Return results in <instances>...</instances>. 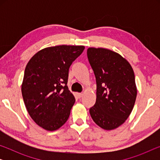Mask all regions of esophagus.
I'll return each mask as SVG.
<instances>
[{
    "instance_id": "esophagus-1",
    "label": "esophagus",
    "mask_w": 160,
    "mask_h": 160,
    "mask_svg": "<svg viewBox=\"0 0 160 160\" xmlns=\"http://www.w3.org/2000/svg\"><path fill=\"white\" fill-rule=\"evenodd\" d=\"M77 96L78 98H81L82 97V93H77Z\"/></svg>"
}]
</instances>
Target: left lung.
Masks as SVG:
<instances>
[{"label":"left lung","instance_id":"obj_1","mask_svg":"<svg viewBox=\"0 0 160 160\" xmlns=\"http://www.w3.org/2000/svg\"><path fill=\"white\" fill-rule=\"evenodd\" d=\"M87 58L97 84L96 102L89 113L98 126L113 130L132 111L137 96L134 72L125 59L109 49L89 48Z\"/></svg>","mask_w":160,"mask_h":160}]
</instances>
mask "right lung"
Instances as JSON below:
<instances>
[{
    "label": "right lung",
    "instance_id": "add662e5",
    "mask_svg": "<svg viewBox=\"0 0 160 160\" xmlns=\"http://www.w3.org/2000/svg\"><path fill=\"white\" fill-rule=\"evenodd\" d=\"M83 46L45 48L30 59L25 70L22 94L30 117L47 130H58L68 119L75 98L67 86L71 65Z\"/></svg>",
    "mask_w": 160,
    "mask_h": 160
}]
</instances>
